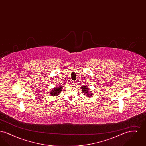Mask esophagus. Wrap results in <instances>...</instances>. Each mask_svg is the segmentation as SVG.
I'll return each mask as SVG.
<instances>
[{"label": "esophagus", "instance_id": "34e87169", "mask_svg": "<svg viewBox=\"0 0 146 146\" xmlns=\"http://www.w3.org/2000/svg\"><path fill=\"white\" fill-rule=\"evenodd\" d=\"M71 85H72V86H76V83L75 82H72Z\"/></svg>", "mask_w": 146, "mask_h": 146}]
</instances>
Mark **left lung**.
Segmentation results:
<instances>
[{
  "instance_id": "8db88e82",
  "label": "left lung",
  "mask_w": 146,
  "mask_h": 146,
  "mask_svg": "<svg viewBox=\"0 0 146 146\" xmlns=\"http://www.w3.org/2000/svg\"><path fill=\"white\" fill-rule=\"evenodd\" d=\"M81 89H82V91H83L84 95H85L88 97H90L93 96V94H92V92H91L90 93L89 92V91H89V88H88V86L87 85L82 86Z\"/></svg>"
}]
</instances>
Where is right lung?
Here are the masks:
<instances>
[{
  "label": "right lung",
  "mask_w": 146,
  "mask_h": 146,
  "mask_svg": "<svg viewBox=\"0 0 146 146\" xmlns=\"http://www.w3.org/2000/svg\"><path fill=\"white\" fill-rule=\"evenodd\" d=\"M62 86L61 85H58L56 87L53 88V89L51 91L50 94L52 96H56L60 94V93L62 92Z\"/></svg>",
  "instance_id": "obj_1"
}]
</instances>
